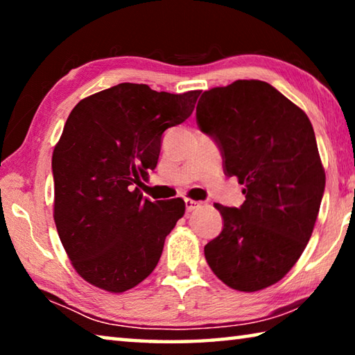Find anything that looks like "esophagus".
I'll return each mask as SVG.
<instances>
[{"instance_id":"34e87169","label":"esophagus","mask_w":355,"mask_h":355,"mask_svg":"<svg viewBox=\"0 0 355 355\" xmlns=\"http://www.w3.org/2000/svg\"><path fill=\"white\" fill-rule=\"evenodd\" d=\"M184 205H186V211L191 213V211H194V209L200 207V202H196L192 199H184Z\"/></svg>"}]
</instances>
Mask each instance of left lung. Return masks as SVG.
Instances as JSON below:
<instances>
[{
    "label": "left lung",
    "mask_w": 355,
    "mask_h": 355,
    "mask_svg": "<svg viewBox=\"0 0 355 355\" xmlns=\"http://www.w3.org/2000/svg\"><path fill=\"white\" fill-rule=\"evenodd\" d=\"M196 119L218 144L225 175L236 177L245 196L239 208L214 203L224 228L205 245L209 268L238 291L277 284L309 243L326 186L311 122L258 80L205 91Z\"/></svg>",
    "instance_id": "1"
}]
</instances>
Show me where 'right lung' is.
Segmentation results:
<instances>
[{"mask_svg":"<svg viewBox=\"0 0 355 355\" xmlns=\"http://www.w3.org/2000/svg\"><path fill=\"white\" fill-rule=\"evenodd\" d=\"M199 95L122 83L70 112L51 159L55 222L71 264L91 285L123 293L158 264L184 202H152L136 184L156 167L164 131L191 116Z\"/></svg>","mask_w":355,"mask_h":355,"instance_id":"add662e5","label":"right lung"}]
</instances>
